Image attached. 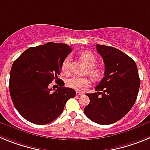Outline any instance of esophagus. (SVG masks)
<instances>
[{
  "instance_id": "1",
  "label": "esophagus",
  "mask_w": 150,
  "mask_h": 150,
  "mask_svg": "<svg viewBox=\"0 0 150 150\" xmlns=\"http://www.w3.org/2000/svg\"><path fill=\"white\" fill-rule=\"evenodd\" d=\"M83 92H81V91H76V95H78V96H80V95H83Z\"/></svg>"
}]
</instances>
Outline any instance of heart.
<instances>
[{
	"mask_svg": "<svg viewBox=\"0 0 150 150\" xmlns=\"http://www.w3.org/2000/svg\"><path fill=\"white\" fill-rule=\"evenodd\" d=\"M80 59L88 67V74L95 80L100 79L103 75V70L101 67L95 66L97 62L96 57L89 51H84L80 54ZM62 72L64 75H69L70 71V58L67 57L62 64ZM69 88H74L76 91H82L85 90L91 84V80L88 77L73 76L66 82Z\"/></svg>",
	"mask_w": 150,
	"mask_h": 150,
	"instance_id": "b5f03b06",
	"label": "heart"
}]
</instances>
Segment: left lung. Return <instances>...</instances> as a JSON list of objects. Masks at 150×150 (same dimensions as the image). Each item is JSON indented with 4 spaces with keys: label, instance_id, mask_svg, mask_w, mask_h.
Masks as SVG:
<instances>
[{
    "label": "left lung",
    "instance_id": "8db88e82",
    "mask_svg": "<svg viewBox=\"0 0 150 150\" xmlns=\"http://www.w3.org/2000/svg\"><path fill=\"white\" fill-rule=\"evenodd\" d=\"M104 60V76L95 92L86 94L90 102L84 108L86 116L100 125H110L121 120L134 104L140 80L137 64L128 55L112 46L97 44Z\"/></svg>",
    "mask_w": 150,
    "mask_h": 150
}]
</instances>
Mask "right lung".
<instances>
[{"label": "right lung", "instance_id": "1", "mask_svg": "<svg viewBox=\"0 0 150 150\" xmlns=\"http://www.w3.org/2000/svg\"><path fill=\"white\" fill-rule=\"evenodd\" d=\"M65 43L50 42L30 47L16 59L10 71L9 88L13 103L21 116L30 122L46 125L54 121L63 111L66 102L76 95L64 83L55 91L49 85L62 71L63 61L71 53Z\"/></svg>", "mask_w": 150, "mask_h": 150}]
</instances>
